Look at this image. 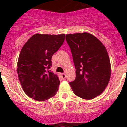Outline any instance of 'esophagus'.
Instances as JSON below:
<instances>
[{
  "mask_svg": "<svg viewBox=\"0 0 127 127\" xmlns=\"http://www.w3.org/2000/svg\"><path fill=\"white\" fill-rule=\"evenodd\" d=\"M61 76L62 77V79H65V77H66V74L65 73H62L61 74Z\"/></svg>",
  "mask_w": 127,
  "mask_h": 127,
  "instance_id": "34e87169",
  "label": "esophagus"
}]
</instances>
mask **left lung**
Returning <instances> with one entry per match:
<instances>
[{"instance_id": "1", "label": "left lung", "mask_w": 127, "mask_h": 127, "mask_svg": "<svg viewBox=\"0 0 127 127\" xmlns=\"http://www.w3.org/2000/svg\"><path fill=\"white\" fill-rule=\"evenodd\" d=\"M76 68V79L69 83L77 97L95 98L105 90L111 77V64L106 48L88 33L66 35Z\"/></svg>"}]
</instances>
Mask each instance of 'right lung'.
Segmentation results:
<instances>
[{"instance_id":"right-lung-1","label":"right lung","mask_w":127,"mask_h":127,"mask_svg":"<svg viewBox=\"0 0 127 127\" xmlns=\"http://www.w3.org/2000/svg\"><path fill=\"white\" fill-rule=\"evenodd\" d=\"M65 35L37 33L22 48L17 72L23 91L30 98L44 101L53 97L58 91L60 81L50 69L51 57L63 44Z\"/></svg>"}]
</instances>
